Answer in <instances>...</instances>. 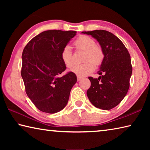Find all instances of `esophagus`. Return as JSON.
I'll use <instances>...</instances> for the list:
<instances>
[{"mask_svg":"<svg viewBox=\"0 0 150 150\" xmlns=\"http://www.w3.org/2000/svg\"><path fill=\"white\" fill-rule=\"evenodd\" d=\"M81 79H82V77H80V76H77V81H80Z\"/></svg>","mask_w":150,"mask_h":150,"instance_id":"34e87169","label":"esophagus"}]
</instances>
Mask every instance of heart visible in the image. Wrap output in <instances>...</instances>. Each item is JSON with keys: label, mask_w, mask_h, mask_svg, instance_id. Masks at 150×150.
Returning a JSON list of instances; mask_svg holds the SVG:
<instances>
[{"label": "heart", "mask_w": 150, "mask_h": 150, "mask_svg": "<svg viewBox=\"0 0 150 150\" xmlns=\"http://www.w3.org/2000/svg\"><path fill=\"white\" fill-rule=\"evenodd\" d=\"M76 50L84 51L82 64L73 67L72 71L78 76L89 75L95 69V65H99L104 59L103 50L96 45L95 40L88 35H81L73 43ZM61 59L66 67L71 68L74 65V59L71 48L65 46L60 54Z\"/></svg>", "instance_id": "1"}]
</instances>
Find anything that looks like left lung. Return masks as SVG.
<instances>
[{"label":"left lung","mask_w":150,"mask_h":150,"mask_svg":"<svg viewBox=\"0 0 150 150\" xmlns=\"http://www.w3.org/2000/svg\"><path fill=\"white\" fill-rule=\"evenodd\" d=\"M97 40L104 55L98 79L88 77L91 87L87 95L96 108L110 110L117 106L130 87L132 73L130 55L121 40L111 32L103 30L82 32Z\"/></svg>","instance_id":"obj_1"}]
</instances>
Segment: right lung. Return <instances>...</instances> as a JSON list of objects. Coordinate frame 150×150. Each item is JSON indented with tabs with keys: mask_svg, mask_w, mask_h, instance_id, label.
Listing matches in <instances>:
<instances>
[{
	"mask_svg": "<svg viewBox=\"0 0 150 150\" xmlns=\"http://www.w3.org/2000/svg\"><path fill=\"white\" fill-rule=\"evenodd\" d=\"M76 32L47 30L33 38L24 47L21 75L28 96L40 111L55 113L67 104L77 77L71 71L62 75L66 67L60 54Z\"/></svg>",
	"mask_w": 150,
	"mask_h": 150,
	"instance_id": "1",
	"label": "right lung"
}]
</instances>
